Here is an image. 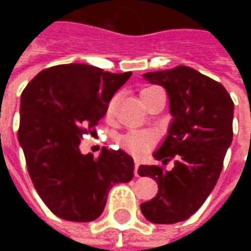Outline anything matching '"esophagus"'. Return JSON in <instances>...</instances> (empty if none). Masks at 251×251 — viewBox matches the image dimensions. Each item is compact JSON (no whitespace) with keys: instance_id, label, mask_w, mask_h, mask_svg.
<instances>
[{"instance_id":"esophagus-1","label":"esophagus","mask_w":251,"mask_h":251,"mask_svg":"<svg viewBox=\"0 0 251 251\" xmlns=\"http://www.w3.org/2000/svg\"><path fill=\"white\" fill-rule=\"evenodd\" d=\"M138 168H140V162L138 160H135V163H134V175L138 177L140 176V172H138Z\"/></svg>"}]
</instances>
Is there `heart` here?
Segmentation results:
<instances>
[{"label":"heart","mask_w":251,"mask_h":251,"mask_svg":"<svg viewBox=\"0 0 251 251\" xmlns=\"http://www.w3.org/2000/svg\"><path fill=\"white\" fill-rule=\"evenodd\" d=\"M155 88H145L141 91V98L145 96L147 93ZM114 103L116 100H111L109 104V113L113 111L114 109ZM121 147L126 151H128L132 155H142L147 151L150 150L151 145L153 144V135L147 132V131H130L126 135H123L120 140Z\"/></svg>","instance_id":"heart-1"}]
</instances>
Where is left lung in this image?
Instances as JSON below:
<instances>
[{
	"instance_id": "obj_1",
	"label": "left lung",
	"mask_w": 251,
	"mask_h": 251,
	"mask_svg": "<svg viewBox=\"0 0 251 251\" xmlns=\"http://www.w3.org/2000/svg\"><path fill=\"white\" fill-rule=\"evenodd\" d=\"M142 76L168 92L173 119L153 158L175 166L138 168L140 176L159 187L156 197L141 204V212L152 224H176L196 214L217 184L233 137V101L221 83L186 65Z\"/></svg>"
}]
</instances>
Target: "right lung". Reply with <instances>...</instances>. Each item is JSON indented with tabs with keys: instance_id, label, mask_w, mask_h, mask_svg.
Returning <instances> with one entry per match:
<instances>
[{
	"instance_id": "obj_1",
	"label": "right lung",
	"mask_w": 251,
	"mask_h": 251,
	"mask_svg": "<svg viewBox=\"0 0 251 251\" xmlns=\"http://www.w3.org/2000/svg\"><path fill=\"white\" fill-rule=\"evenodd\" d=\"M131 73L111 74L88 64H63L39 73L21 96L18 140L37 194L54 215L73 222L100 217L116 183L134 177L123 150L83 155V134H93L113 95Z\"/></svg>"
}]
</instances>
